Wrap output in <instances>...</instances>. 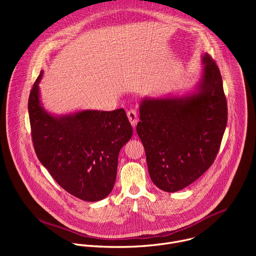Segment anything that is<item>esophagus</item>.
<instances>
[{
  "instance_id": "1",
  "label": "esophagus",
  "mask_w": 256,
  "mask_h": 256,
  "mask_svg": "<svg viewBox=\"0 0 256 256\" xmlns=\"http://www.w3.org/2000/svg\"><path fill=\"white\" fill-rule=\"evenodd\" d=\"M128 118L130 120L132 126H134L136 124V122H138V112H136V109L130 108V110H128Z\"/></svg>"
}]
</instances>
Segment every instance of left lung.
<instances>
[{
  "label": "left lung",
  "instance_id": "8db88e82",
  "mask_svg": "<svg viewBox=\"0 0 256 256\" xmlns=\"http://www.w3.org/2000/svg\"><path fill=\"white\" fill-rule=\"evenodd\" d=\"M200 92L184 98L142 100L136 132L152 181L175 192L192 184L214 163L228 120L220 70L206 54Z\"/></svg>",
  "mask_w": 256,
  "mask_h": 256
}]
</instances>
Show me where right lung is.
Wrapping results in <instances>:
<instances>
[{
    "instance_id": "1",
    "label": "right lung",
    "mask_w": 256,
    "mask_h": 256,
    "mask_svg": "<svg viewBox=\"0 0 256 256\" xmlns=\"http://www.w3.org/2000/svg\"><path fill=\"white\" fill-rule=\"evenodd\" d=\"M42 76V72L28 99L36 156L66 192L86 202L100 200L112 192L120 151L132 136L124 109L84 110L54 118L40 105Z\"/></svg>"
}]
</instances>
